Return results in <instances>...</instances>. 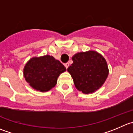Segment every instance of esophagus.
<instances>
[{
    "mask_svg": "<svg viewBox=\"0 0 133 133\" xmlns=\"http://www.w3.org/2000/svg\"><path fill=\"white\" fill-rule=\"evenodd\" d=\"M64 66H65L66 69H67L68 68H69V63H65V64H64Z\"/></svg>",
    "mask_w": 133,
    "mask_h": 133,
    "instance_id": "1",
    "label": "esophagus"
}]
</instances>
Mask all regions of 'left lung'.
Instances as JSON below:
<instances>
[{
    "label": "left lung",
    "instance_id": "8db88e82",
    "mask_svg": "<svg viewBox=\"0 0 133 133\" xmlns=\"http://www.w3.org/2000/svg\"><path fill=\"white\" fill-rule=\"evenodd\" d=\"M67 70L76 88L84 94L93 93L102 87L109 73L107 61L97 51L77 53Z\"/></svg>",
    "mask_w": 133,
    "mask_h": 133
}]
</instances>
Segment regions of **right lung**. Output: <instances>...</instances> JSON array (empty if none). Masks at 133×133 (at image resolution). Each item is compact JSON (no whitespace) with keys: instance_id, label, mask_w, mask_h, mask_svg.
<instances>
[{"instance_id":"right-lung-1","label":"right lung","mask_w":133,"mask_h":133,"mask_svg":"<svg viewBox=\"0 0 133 133\" xmlns=\"http://www.w3.org/2000/svg\"><path fill=\"white\" fill-rule=\"evenodd\" d=\"M66 68L59 61L49 55L34 57L28 61L23 69L25 80L34 89L46 92L55 86L57 78Z\"/></svg>"}]
</instances>
